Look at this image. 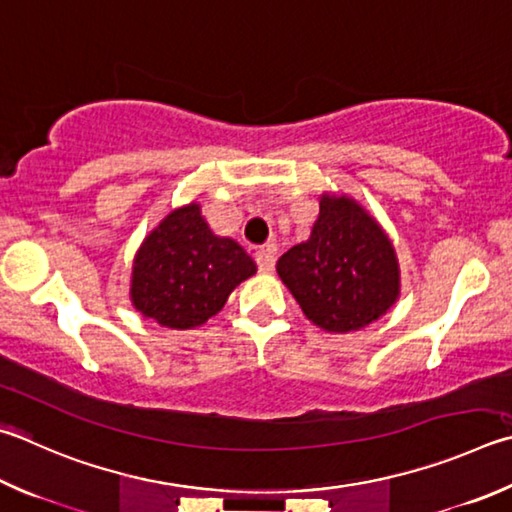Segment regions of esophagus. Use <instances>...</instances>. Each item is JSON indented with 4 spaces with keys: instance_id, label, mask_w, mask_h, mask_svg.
I'll use <instances>...</instances> for the list:
<instances>
[{
    "instance_id": "obj_1",
    "label": "esophagus",
    "mask_w": 512,
    "mask_h": 512,
    "mask_svg": "<svg viewBox=\"0 0 512 512\" xmlns=\"http://www.w3.org/2000/svg\"><path fill=\"white\" fill-rule=\"evenodd\" d=\"M255 262L259 266V271L262 273H271L275 268V248L273 246H264L259 248L255 253Z\"/></svg>"
}]
</instances>
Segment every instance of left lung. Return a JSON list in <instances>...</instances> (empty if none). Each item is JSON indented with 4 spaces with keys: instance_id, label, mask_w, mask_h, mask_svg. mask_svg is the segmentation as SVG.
<instances>
[{
    "instance_id": "1",
    "label": "left lung",
    "mask_w": 512,
    "mask_h": 512,
    "mask_svg": "<svg viewBox=\"0 0 512 512\" xmlns=\"http://www.w3.org/2000/svg\"><path fill=\"white\" fill-rule=\"evenodd\" d=\"M306 318L327 331H358L398 297V262L374 219L356 201L322 197L311 237L277 262Z\"/></svg>"
}]
</instances>
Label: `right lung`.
Instances as JSON below:
<instances>
[{
    "label": "right lung",
    "instance_id": "obj_1",
    "mask_svg": "<svg viewBox=\"0 0 512 512\" xmlns=\"http://www.w3.org/2000/svg\"><path fill=\"white\" fill-rule=\"evenodd\" d=\"M255 271L253 257L235 239L217 237L192 203L167 215L138 250L132 302L161 327H199Z\"/></svg>",
    "mask_w": 512,
    "mask_h": 512
}]
</instances>
